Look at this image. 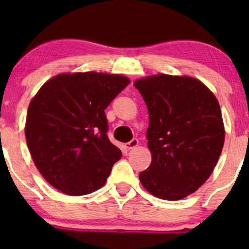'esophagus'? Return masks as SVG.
Segmentation results:
<instances>
[{
  "label": "esophagus",
  "mask_w": 249,
  "mask_h": 249,
  "mask_svg": "<svg viewBox=\"0 0 249 249\" xmlns=\"http://www.w3.org/2000/svg\"><path fill=\"white\" fill-rule=\"evenodd\" d=\"M136 146H138V139H136V138H134V139H131L130 142H125V145H124V147L128 149H132V148H135Z\"/></svg>",
  "instance_id": "esophagus-1"
}]
</instances>
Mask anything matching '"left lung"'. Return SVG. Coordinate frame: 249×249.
I'll use <instances>...</instances> for the list:
<instances>
[{"instance_id": "obj_1", "label": "left lung", "mask_w": 249, "mask_h": 249, "mask_svg": "<svg viewBox=\"0 0 249 249\" xmlns=\"http://www.w3.org/2000/svg\"><path fill=\"white\" fill-rule=\"evenodd\" d=\"M148 108L152 163L139 173L152 195L185 198L209 179L224 144L219 102L199 80L156 76L135 81Z\"/></svg>"}]
</instances>
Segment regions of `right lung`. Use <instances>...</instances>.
Listing matches in <instances>:
<instances>
[{"mask_svg": "<svg viewBox=\"0 0 249 249\" xmlns=\"http://www.w3.org/2000/svg\"><path fill=\"white\" fill-rule=\"evenodd\" d=\"M129 83L120 74L89 71L59 74L40 87L28 107L26 141L54 188L81 196L107 181L122 153L107 137L104 110Z\"/></svg>", "mask_w": 249, "mask_h": 249, "instance_id": "1", "label": "right lung"}]
</instances>
